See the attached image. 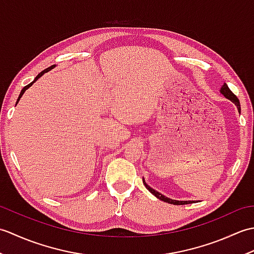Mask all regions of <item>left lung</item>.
<instances>
[{
  "mask_svg": "<svg viewBox=\"0 0 254 254\" xmlns=\"http://www.w3.org/2000/svg\"><path fill=\"white\" fill-rule=\"evenodd\" d=\"M220 93H222L226 98H228L229 100H231L234 102V104L237 106V108H238V110H239V112H240V102H239V99L237 98V96L233 93V91H231L230 89H229V87L227 86V84H224L223 85V87L220 88ZM143 183L145 185V187H146V189L147 190L152 193V194H154V195L157 197V198H159V199H161V201H164V202H167V203H170V204H174V205H185V204H191V203H194V201H176V199H171V198H168V197H166L165 195H163V194H160L159 192H157V191H155L154 189H152L150 188L149 186H147L146 183H145V181L143 180Z\"/></svg>",
  "mask_w": 254,
  "mask_h": 254,
  "instance_id": "obj_1",
  "label": "left lung"
}]
</instances>
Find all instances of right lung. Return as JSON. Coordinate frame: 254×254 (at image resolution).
<instances>
[{"instance_id":"add662e5","label":"right lung","mask_w":254,"mask_h":254,"mask_svg":"<svg viewBox=\"0 0 254 254\" xmlns=\"http://www.w3.org/2000/svg\"><path fill=\"white\" fill-rule=\"evenodd\" d=\"M53 67H55V65H52V66H50V67H48V68L44 69V71H42V72H40L39 74H38V75H37V76H36V78L34 79V82H31L30 84H28V85H26V86H25V87H24L23 89H21V91H20V94H19V97H18V99H17V102L19 101V99H20V97H21V96H23V94L25 93V90H26L27 88H29V87H30V86H31L32 84H34V83L36 82V80H37L38 78H39V77H41V76H42V75H44L45 73H47L48 71H50V69H51V68H53ZM17 102H16V104H17Z\"/></svg>"}]
</instances>
